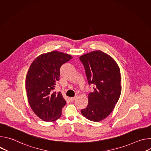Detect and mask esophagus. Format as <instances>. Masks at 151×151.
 Wrapping results in <instances>:
<instances>
[{
    "label": "esophagus",
    "mask_w": 151,
    "mask_h": 151,
    "mask_svg": "<svg viewBox=\"0 0 151 151\" xmlns=\"http://www.w3.org/2000/svg\"><path fill=\"white\" fill-rule=\"evenodd\" d=\"M76 99H77V96H75V97H70V100L72 101L75 100Z\"/></svg>",
    "instance_id": "34e87169"
}]
</instances>
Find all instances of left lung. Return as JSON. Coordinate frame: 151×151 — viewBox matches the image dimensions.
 <instances>
[{"label":"left lung","instance_id":"8db88e82","mask_svg":"<svg viewBox=\"0 0 151 151\" xmlns=\"http://www.w3.org/2000/svg\"><path fill=\"white\" fill-rule=\"evenodd\" d=\"M89 85L93 91L88 94V104L81 110L90 121L99 122L114 110L121 93L120 69L115 60L101 51H94L79 57Z\"/></svg>","mask_w":151,"mask_h":151}]
</instances>
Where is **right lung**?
Wrapping results in <instances>:
<instances>
[{
    "label": "right lung",
    "instance_id": "obj_1",
    "mask_svg": "<svg viewBox=\"0 0 151 151\" xmlns=\"http://www.w3.org/2000/svg\"><path fill=\"white\" fill-rule=\"evenodd\" d=\"M72 58L69 54L52 51L39 55L30 66L25 85L28 102L43 121H54L61 115L66 101L61 92L53 90L59 80L61 66Z\"/></svg>",
    "mask_w": 151,
    "mask_h": 151
}]
</instances>
